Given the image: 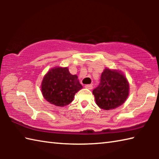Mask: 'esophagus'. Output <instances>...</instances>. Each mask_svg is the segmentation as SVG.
<instances>
[{
    "mask_svg": "<svg viewBox=\"0 0 159 159\" xmlns=\"http://www.w3.org/2000/svg\"><path fill=\"white\" fill-rule=\"evenodd\" d=\"M85 88H88V89H89V90H92L93 87V85L88 84V85H85Z\"/></svg>",
    "mask_w": 159,
    "mask_h": 159,
    "instance_id": "esophagus-1",
    "label": "esophagus"
}]
</instances>
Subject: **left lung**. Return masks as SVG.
I'll use <instances>...</instances> for the list:
<instances>
[{"mask_svg":"<svg viewBox=\"0 0 159 159\" xmlns=\"http://www.w3.org/2000/svg\"><path fill=\"white\" fill-rule=\"evenodd\" d=\"M96 103L104 110L121 105L129 94V85L125 76L116 70L105 69L101 75L99 84L93 90Z\"/></svg>","mask_w":159,"mask_h":159,"instance_id":"left-lung-1","label":"left lung"}]
</instances>
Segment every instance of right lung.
Segmentation results:
<instances>
[{"mask_svg":"<svg viewBox=\"0 0 159 159\" xmlns=\"http://www.w3.org/2000/svg\"><path fill=\"white\" fill-rule=\"evenodd\" d=\"M82 88L76 75H71L66 67H57L44 76L41 91L44 98L50 104L64 107L73 101L76 93Z\"/></svg>","mask_w":159,"mask_h":159,"instance_id":"right-lung-1","label":"right lung"}]
</instances>
